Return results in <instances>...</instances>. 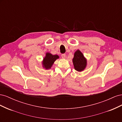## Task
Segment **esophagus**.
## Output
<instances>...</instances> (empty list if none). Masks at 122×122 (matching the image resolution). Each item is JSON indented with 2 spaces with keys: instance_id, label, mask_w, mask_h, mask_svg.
I'll use <instances>...</instances> for the list:
<instances>
[{
  "instance_id": "34e87169",
  "label": "esophagus",
  "mask_w": 122,
  "mask_h": 122,
  "mask_svg": "<svg viewBox=\"0 0 122 122\" xmlns=\"http://www.w3.org/2000/svg\"><path fill=\"white\" fill-rule=\"evenodd\" d=\"M66 54H62V55H61V57H62V58H63V59H65V58H66Z\"/></svg>"
}]
</instances>
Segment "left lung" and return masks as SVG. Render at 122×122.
Here are the masks:
<instances>
[{
    "label": "left lung",
    "mask_w": 122,
    "mask_h": 122,
    "mask_svg": "<svg viewBox=\"0 0 122 122\" xmlns=\"http://www.w3.org/2000/svg\"><path fill=\"white\" fill-rule=\"evenodd\" d=\"M72 61L74 67L77 71L82 72L86 67V58L84 57L83 53L79 49L77 50L75 52Z\"/></svg>",
    "instance_id": "obj_1"
}]
</instances>
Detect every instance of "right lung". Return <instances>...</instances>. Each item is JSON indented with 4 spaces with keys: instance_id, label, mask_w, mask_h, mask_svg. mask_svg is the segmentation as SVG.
<instances>
[{
    "instance_id": "right-lung-1",
    "label": "right lung",
    "mask_w": 122,
    "mask_h": 122,
    "mask_svg": "<svg viewBox=\"0 0 122 122\" xmlns=\"http://www.w3.org/2000/svg\"><path fill=\"white\" fill-rule=\"evenodd\" d=\"M60 58L58 55H53L50 52H46L42 61V67L45 70L50 69L57 59Z\"/></svg>"
}]
</instances>
